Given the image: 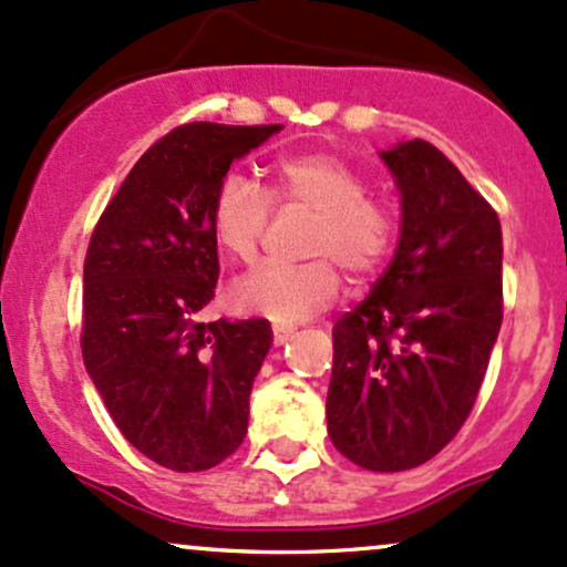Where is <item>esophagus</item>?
<instances>
[{
	"mask_svg": "<svg viewBox=\"0 0 567 567\" xmlns=\"http://www.w3.org/2000/svg\"><path fill=\"white\" fill-rule=\"evenodd\" d=\"M291 332H295L291 323H272V342H276V346H284L291 337Z\"/></svg>",
	"mask_w": 567,
	"mask_h": 567,
	"instance_id": "34e87169",
	"label": "esophagus"
}]
</instances>
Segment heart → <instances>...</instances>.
<instances>
[{
	"label": "heart",
	"mask_w": 567,
	"mask_h": 567,
	"mask_svg": "<svg viewBox=\"0 0 567 567\" xmlns=\"http://www.w3.org/2000/svg\"><path fill=\"white\" fill-rule=\"evenodd\" d=\"M367 176L332 152H297L272 163L270 198L316 214L308 238L310 262H265L233 284L230 300L240 313L295 323L334 302L342 267L353 284L380 270L396 246L399 219L385 198L367 193ZM267 193L230 171L216 184L212 212L214 240L233 259L251 262L272 216Z\"/></svg>",
	"instance_id": "1"
}]
</instances>
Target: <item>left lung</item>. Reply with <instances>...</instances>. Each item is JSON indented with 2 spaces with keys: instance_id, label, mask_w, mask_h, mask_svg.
<instances>
[{
  "instance_id": "left-lung-1",
  "label": "left lung",
  "mask_w": 567,
  "mask_h": 567,
  "mask_svg": "<svg viewBox=\"0 0 567 567\" xmlns=\"http://www.w3.org/2000/svg\"><path fill=\"white\" fill-rule=\"evenodd\" d=\"M402 193L396 254L334 323L329 439L369 472L431 461L466 423L504 318L501 221L434 144L380 152Z\"/></svg>"
}]
</instances>
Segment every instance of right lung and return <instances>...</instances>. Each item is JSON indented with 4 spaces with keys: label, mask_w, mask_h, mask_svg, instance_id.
I'll return each instance as SVG.
<instances>
[{
    "label": "right lung",
    "mask_w": 567,
    "mask_h": 567,
    "mask_svg": "<svg viewBox=\"0 0 567 567\" xmlns=\"http://www.w3.org/2000/svg\"><path fill=\"white\" fill-rule=\"evenodd\" d=\"M284 125L187 123L138 157L85 257L82 359L114 425L171 472H206L249 429L272 346L265 318L203 323L219 257L212 198L233 161Z\"/></svg>",
    "instance_id": "right-lung-1"
}]
</instances>
